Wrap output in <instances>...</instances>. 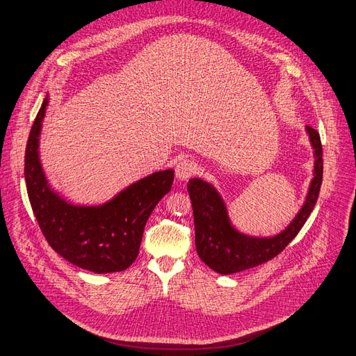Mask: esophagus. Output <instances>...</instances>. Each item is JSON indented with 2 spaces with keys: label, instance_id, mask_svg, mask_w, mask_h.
Masks as SVG:
<instances>
[{
  "label": "esophagus",
  "instance_id": "esophagus-1",
  "mask_svg": "<svg viewBox=\"0 0 356 356\" xmlns=\"http://www.w3.org/2000/svg\"><path fill=\"white\" fill-rule=\"evenodd\" d=\"M195 171H196L195 164L191 160H181L176 165V177L180 181H186L193 176Z\"/></svg>",
  "mask_w": 356,
  "mask_h": 356
}]
</instances>
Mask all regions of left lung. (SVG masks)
Returning <instances> with one entry per match:
<instances>
[{"label": "left lung", "mask_w": 356, "mask_h": 356, "mask_svg": "<svg viewBox=\"0 0 356 356\" xmlns=\"http://www.w3.org/2000/svg\"><path fill=\"white\" fill-rule=\"evenodd\" d=\"M314 148V179L311 180L305 204L282 233L273 238H254L236 230L229 218L225 201L213 185L202 179H191L188 192L193 208L196 252L205 264L220 273L233 274L277 257L293 241L317 204L323 183V147L320 134L307 126Z\"/></svg>", "instance_id": "left-lung-1"}]
</instances>
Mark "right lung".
Listing matches in <instances>:
<instances>
[{
	"label": "right lung",
	"mask_w": 356,
	"mask_h": 356,
	"mask_svg": "<svg viewBox=\"0 0 356 356\" xmlns=\"http://www.w3.org/2000/svg\"><path fill=\"white\" fill-rule=\"evenodd\" d=\"M48 95L32 124L24 154V179L33 214L47 242L72 264L105 274L129 268L139 254L145 225L170 192L175 171H156L102 205H74L48 186L39 161V135Z\"/></svg>",
	"instance_id": "obj_1"
}]
</instances>
